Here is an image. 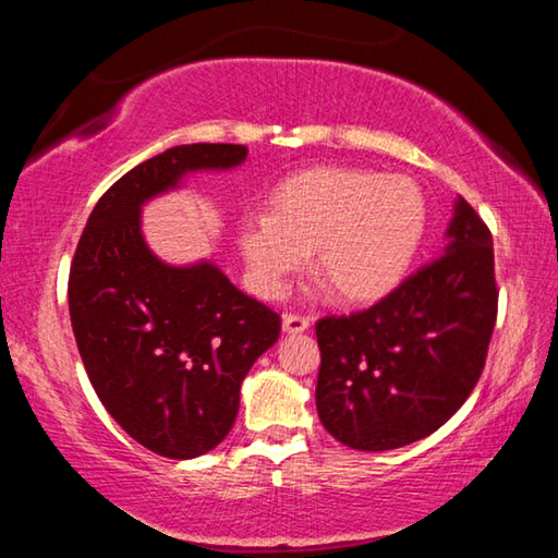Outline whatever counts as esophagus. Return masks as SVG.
<instances>
[{"label": "esophagus", "mask_w": 558, "mask_h": 558, "mask_svg": "<svg viewBox=\"0 0 558 558\" xmlns=\"http://www.w3.org/2000/svg\"><path fill=\"white\" fill-rule=\"evenodd\" d=\"M307 327H310V317L307 315L288 313L286 317H282V329H286V332L298 335V332H305Z\"/></svg>", "instance_id": "esophagus-1"}]
</instances>
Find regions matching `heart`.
Returning a JSON list of instances; mask_svg holds the SVG:
<instances>
[{"instance_id":"b5f03b06","label":"heart","mask_w":558,"mask_h":558,"mask_svg":"<svg viewBox=\"0 0 558 558\" xmlns=\"http://www.w3.org/2000/svg\"><path fill=\"white\" fill-rule=\"evenodd\" d=\"M426 229V199L405 177L323 167L290 177L272 209L241 219L239 245L251 288L280 298L310 263L349 300H372L401 280Z\"/></svg>"}]
</instances>
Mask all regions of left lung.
<instances>
[{
	"label": "left lung",
	"mask_w": 558,
	"mask_h": 558,
	"mask_svg": "<svg viewBox=\"0 0 558 558\" xmlns=\"http://www.w3.org/2000/svg\"><path fill=\"white\" fill-rule=\"evenodd\" d=\"M442 256L352 315L317 319V413L354 450L436 433L475 389L497 319L493 233L462 199Z\"/></svg>",
	"instance_id": "left-lung-1"
}]
</instances>
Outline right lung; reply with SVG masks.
Segmentation results:
<instances>
[{
	"label": "right lung",
	"instance_id": "obj_1",
	"mask_svg": "<svg viewBox=\"0 0 558 558\" xmlns=\"http://www.w3.org/2000/svg\"><path fill=\"white\" fill-rule=\"evenodd\" d=\"M243 145H179L120 177L75 245L69 310L100 403L162 458L204 456L229 436L241 381L278 342L280 315L202 263L172 268L140 233V206L194 169L241 165Z\"/></svg>",
	"mask_w": 558,
	"mask_h": 558
}]
</instances>
